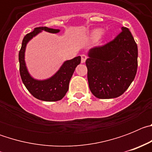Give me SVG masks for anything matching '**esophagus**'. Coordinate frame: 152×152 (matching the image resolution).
Instances as JSON below:
<instances>
[{"label": "esophagus", "instance_id": "1", "mask_svg": "<svg viewBox=\"0 0 152 152\" xmlns=\"http://www.w3.org/2000/svg\"><path fill=\"white\" fill-rule=\"evenodd\" d=\"M80 56H81V63H84V62H85L86 59L88 58V56H86V55H84V54L81 55Z\"/></svg>", "mask_w": 152, "mask_h": 152}]
</instances>
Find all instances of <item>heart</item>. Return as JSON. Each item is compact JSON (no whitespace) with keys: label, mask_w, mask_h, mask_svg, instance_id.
<instances>
[{"label":"heart","mask_w":152,"mask_h":152,"mask_svg":"<svg viewBox=\"0 0 152 152\" xmlns=\"http://www.w3.org/2000/svg\"><path fill=\"white\" fill-rule=\"evenodd\" d=\"M102 33H103V30L101 29H96L94 30H93L91 35V39L94 40V41L95 40H97L101 36Z\"/></svg>","instance_id":"obj_1"}]
</instances>
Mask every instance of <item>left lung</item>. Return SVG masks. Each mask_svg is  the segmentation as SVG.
I'll list each match as a JSON object with an SVG mask.
<instances>
[{
  "mask_svg": "<svg viewBox=\"0 0 152 152\" xmlns=\"http://www.w3.org/2000/svg\"><path fill=\"white\" fill-rule=\"evenodd\" d=\"M112 41L91 49L86 65L91 93L100 99L122 95L133 81L138 68V47L128 28Z\"/></svg>",
  "mask_w": 152,
  "mask_h": 152,
  "instance_id": "8db88e82",
  "label": "left lung"
}]
</instances>
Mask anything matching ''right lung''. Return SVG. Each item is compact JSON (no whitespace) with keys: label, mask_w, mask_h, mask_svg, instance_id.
<instances>
[{"label":"right lung","mask_w":152,"mask_h":152,"mask_svg":"<svg viewBox=\"0 0 152 152\" xmlns=\"http://www.w3.org/2000/svg\"><path fill=\"white\" fill-rule=\"evenodd\" d=\"M42 30L52 33H57L60 31L59 29L42 26L35 28L33 32L24 36L22 46L19 52L20 74L23 83L34 97L43 101H58L61 100L66 94L70 80L72 78L75 68L80 63V56L64 61L60 69L50 78L43 80H38L33 78L26 67L24 61V53L28 42Z\"/></svg>","instance_id":"1"}]
</instances>
